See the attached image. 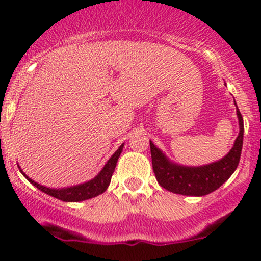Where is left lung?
Here are the masks:
<instances>
[{
	"mask_svg": "<svg viewBox=\"0 0 261 261\" xmlns=\"http://www.w3.org/2000/svg\"><path fill=\"white\" fill-rule=\"evenodd\" d=\"M236 105V102H235ZM240 133L233 146L222 159L201 167H186L169 160V158L150 141L152 169L158 183L167 191L183 196L201 197L220 188L238 168L244 139V120L236 106Z\"/></svg>",
	"mask_w": 261,
	"mask_h": 261,
	"instance_id": "8db88e82",
	"label": "left lung"
}]
</instances>
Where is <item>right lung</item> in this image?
Wrapping results in <instances>:
<instances>
[{"instance_id":"1","label":"right lung","mask_w":261,"mask_h":261,"mask_svg":"<svg viewBox=\"0 0 261 261\" xmlns=\"http://www.w3.org/2000/svg\"><path fill=\"white\" fill-rule=\"evenodd\" d=\"M123 144L118 147L115 151V154L107 160V163L105 164V167L102 168L101 172L93 178V179L84 181V183L78 184V186L73 187H67V188H49V187L41 186V184L36 183L35 180H33L31 178H29L25 173L21 170L23 177L30 181L33 186H35L36 188L40 189L44 193L49 194V196L54 197V198L60 199V201L64 202H81L86 201V199L93 198L97 197L98 194H102L107 189V187L110 186V181H111V177L115 172L116 164H117V160L120 158L121 152H122Z\"/></svg>"}]
</instances>
